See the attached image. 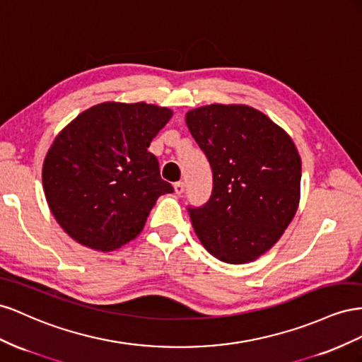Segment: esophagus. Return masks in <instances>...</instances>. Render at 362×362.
<instances>
[{
  "instance_id": "esophagus-1",
  "label": "esophagus",
  "mask_w": 362,
  "mask_h": 362,
  "mask_svg": "<svg viewBox=\"0 0 362 362\" xmlns=\"http://www.w3.org/2000/svg\"><path fill=\"white\" fill-rule=\"evenodd\" d=\"M183 191H185V183L183 182H175L174 183V192L175 194H183Z\"/></svg>"
}]
</instances>
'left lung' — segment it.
<instances>
[{
	"label": "left lung",
	"mask_w": 362,
	"mask_h": 362,
	"mask_svg": "<svg viewBox=\"0 0 362 362\" xmlns=\"http://www.w3.org/2000/svg\"><path fill=\"white\" fill-rule=\"evenodd\" d=\"M187 126L212 168L202 208H188L200 243L216 259L247 264L281 240L300 202L302 160L290 135L245 105H208Z\"/></svg>",
	"instance_id": "obj_1"
}]
</instances>
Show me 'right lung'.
Listing matches in <instances>:
<instances>
[{
	"mask_svg": "<svg viewBox=\"0 0 362 362\" xmlns=\"http://www.w3.org/2000/svg\"><path fill=\"white\" fill-rule=\"evenodd\" d=\"M171 117L168 107L106 101L59 133L44 160L42 185L72 240L112 252L141 233L156 200L173 192L148 151Z\"/></svg>",
	"mask_w": 362,
	"mask_h": 362,
	"instance_id": "right-lung-1",
	"label": "right lung"
}]
</instances>
